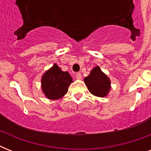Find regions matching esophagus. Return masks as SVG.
I'll use <instances>...</instances> for the list:
<instances>
[{
  "label": "esophagus",
  "mask_w": 151,
  "mask_h": 151,
  "mask_svg": "<svg viewBox=\"0 0 151 151\" xmlns=\"http://www.w3.org/2000/svg\"><path fill=\"white\" fill-rule=\"evenodd\" d=\"M76 78L78 79V80H81V74L80 73H76Z\"/></svg>",
  "instance_id": "34e87169"
}]
</instances>
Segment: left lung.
I'll use <instances>...</instances> for the list:
<instances>
[{
  "instance_id": "1",
  "label": "left lung",
  "mask_w": 151,
  "mask_h": 151,
  "mask_svg": "<svg viewBox=\"0 0 151 151\" xmlns=\"http://www.w3.org/2000/svg\"><path fill=\"white\" fill-rule=\"evenodd\" d=\"M84 81L88 91L96 96H106L111 88L110 78L98 66L92 69L89 75L84 79Z\"/></svg>"
}]
</instances>
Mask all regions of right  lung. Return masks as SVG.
Instances as JSON below:
<instances>
[{
  "mask_svg": "<svg viewBox=\"0 0 151 151\" xmlns=\"http://www.w3.org/2000/svg\"><path fill=\"white\" fill-rule=\"evenodd\" d=\"M73 82L67 71H63L55 63L41 77L42 92L48 99H59L66 94L69 86Z\"/></svg>",
  "mask_w": 151,
  "mask_h": 151,
  "instance_id": "right-lung-1",
  "label": "right lung"
}]
</instances>
